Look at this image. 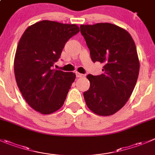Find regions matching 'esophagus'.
<instances>
[{
  "label": "esophagus",
  "instance_id": "esophagus-1",
  "mask_svg": "<svg viewBox=\"0 0 155 155\" xmlns=\"http://www.w3.org/2000/svg\"><path fill=\"white\" fill-rule=\"evenodd\" d=\"M76 77L77 78H82V77H85V75L84 74H81L79 73H76Z\"/></svg>",
  "mask_w": 155,
  "mask_h": 155
}]
</instances>
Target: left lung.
<instances>
[{
	"label": "left lung",
	"mask_w": 155,
	"mask_h": 155,
	"mask_svg": "<svg viewBox=\"0 0 155 155\" xmlns=\"http://www.w3.org/2000/svg\"><path fill=\"white\" fill-rule=\"evenodd\" d=\"M91 61L104 64L99 76L88 74L87 107L99 116H110L121 109L133 93L139 73V60L133 38L124 28L107 22L81 25Z\"/></svg>",
	"instance_id": "1"
}]
</instances>
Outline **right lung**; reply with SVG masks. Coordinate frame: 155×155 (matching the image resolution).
<instances>
[{"instance_id": "obj_1", "label": "right lung", "mask_w": 155, "mask_h": 155, "mask_svg": "<svg viewBox=\"0 0 155 155\" xmlns=\"http://www.w3.org/2000/svg\"><path fill=\"white\" fill-rule=\"evenodd\" d=\"M79 31L76 24L42 20L29 25L21 36L13 64L15 78L25 101L40 114H51L64 105L76 74L51 67L66 42Z\"/></svg>"}]
</instances>
